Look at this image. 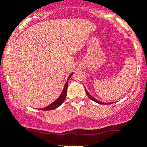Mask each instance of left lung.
I'll return each mask as SVG.
<instances>
[{"instance_id":"1","label":"left lung","mask_w":147,"mask_h":147,"mask_svg":"<svg viewBox=\"0 0 147 147\" xmlns=\"http://www.w3.org/2000/svg\"><path fill=\"white\" fill-rule=\"evenodd\" d=\"M85 92H86V93H87V95H88V97H90V98L91 99V100H92V101H94V102H97V103H98V104H101V105H109V104H112V103H109V102H107V103H106V102H102L99 101V100H97V99H95V98H94V97H93L92 96L91 94H90V93H89L88 92H87V90H86V89H85Z\"/></svg>"}]
</instances>
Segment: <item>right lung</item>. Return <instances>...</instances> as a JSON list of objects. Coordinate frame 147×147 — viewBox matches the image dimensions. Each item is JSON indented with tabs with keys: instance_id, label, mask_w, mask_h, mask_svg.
Returning a JSON list of instances; mask_svg holds the SVG:
<instances>
[{
	"instance_id": "add662e5",
	"label": "right lung",
	"mask_w": 147,
	"mask_h": 147,
	"mask_svg": "<svg viewBox=\"0 0 147 147\" xmlns=\"http://www.w3.org/2000/svg\"><path fill=\"white\" fill-rule=\"evenodd\" d=\"M72 74H73V72H72V73H71L70 75H69V76L68 77V78H67V80H69V78H70L71 76L72 75ZM67 85H68V82L67 81V82L65 83V84L64 89H63V92H62V93H61V94H60V97H59L58 98H57V100H55V101L53 102V103L50 104V105H48V106L46 107L40 108V110H43V111L52 110V109H56V108L58 107L59 106H60V105H62V103L64 102L65 97H66L67 90Z\"/></svg>"
}]
</instances>
